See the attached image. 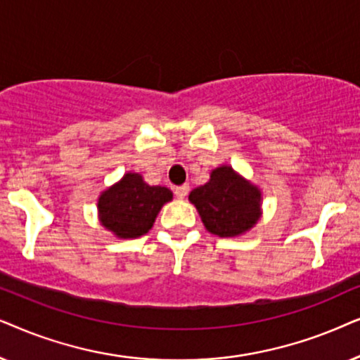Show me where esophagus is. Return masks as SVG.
I'll use <instances>...</instances> for the list:
<instances>
[{
  "mask_svg": "<svg viewBox=\"0 0 360 360\" xmlns=\"http://www.w3.org/2000/svg\"><path fill=\"white\" fill-rule=\"evenodd\" d=\"M189 193V186L188 184H183V186H177V188L174 189V194L177 199H184L186 195H188Z\"/></svg>",
  "mask_w": 360,
  "mask_h": 360,
  "instance_id": "obj_1",
  "label": "esophagus"
}]
</instances>
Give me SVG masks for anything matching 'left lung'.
I'll use <instances>...</instances> for the list:
<instances>
[{"mask_svg": "<svg viewBox=\"0 0 360 360\" xmlns=\"http://www.w3.org/2000/svg\"><path fill=\"white\" fill-rule=\"evenodd\" d=\"M204 227L219 237H237L250 230L262 215V193L230 166L210 172L204 186L191 191Z\"/></svg>", "mask_w": 360, "mask_h": 360, "instance_id": "obj_1", "label": "left lung"}]
</instances>
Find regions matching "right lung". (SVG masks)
I'll return each mask as SVG.
<instances>
[{
	"label": "right lung",
	"mask_w": 360,
	"mask_h": 360,
	"mask_svg": "<svg viewBox=\"0 0 360 360\" xmlns=\"http://www.w3.org/2000/svg\"><path fill=\"white\" fill-rule=\"evenodd\" d=\"M172 193L162 186H150L138 172H127L98 198V219L118 238H136L148 233L162 205Z\"/></svg>",
	"instance_id": "add662e5"
}]
</instances>
